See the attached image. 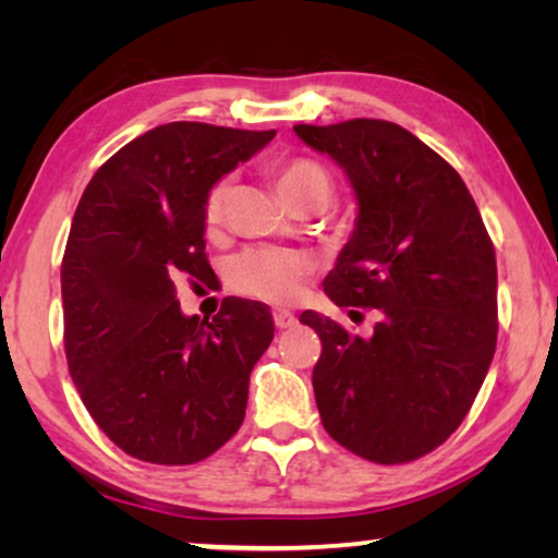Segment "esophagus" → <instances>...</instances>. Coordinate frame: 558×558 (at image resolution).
Masks as SVG:
<instances>
[{
	"label": "esophagus",
	"instance_id": "obj_1",
	"mask_svg": "<svg viewBox=\"0 0 558 558\" xmlns=\"http://www.w3.org/2000/svg\"><path fill=\"white\" fill-rule=\"evenodd\" d=\"M274 325H277L279 330H289V327L296 325V317L287 310H277V312H274Z\"/></svg>",
	"mask_w": 558,
	"mask_h": 558
}]
</instances>
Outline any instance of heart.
<instances>
[{
  "mask_svg": "<svg viewBox=\"0 0 558 558\" xmlns=\"http://www.w3.org/2000/svg\"><path fill=\"white\" fill-rule=\"evenodd\" d=\"M271 178L277 190L289 208L294 213L312 208L319 210L332 201L335 185L330 172L315 159L292 157L284 162L274 165ZM228 185L218 182L210 190L208 203H205V218L208 223H218L220 210H223V197ZM310 274V264L292 251L281 248H251L235 256L228 266V284L239 294L254 296L264 302H289L300 292L304 277Z\"/></svg>",
  "mask_w": 558,
  "mask_h": 558,
  "instance_id": "obj_1",
  "label": "heart"
}]
</instances>
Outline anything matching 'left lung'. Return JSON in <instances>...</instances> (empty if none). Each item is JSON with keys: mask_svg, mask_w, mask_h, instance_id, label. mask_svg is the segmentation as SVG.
<instances>
[{"mask_svg": "<svg viewBox=\"0 0 558 558\" xmlns=\"http://www.w3.org/2000/svg\"><path fill=\"white\" fill-rule=\"evenodd\" d=\"M294 132L345 170L357 197L325 294L350 315L378 312L368 338L312 310L300 315L323 340L312 371L319 418L363 460H418L462 424L493 363V241L454 167L403 126L350 119Z\"/></svg>", "mask_w": 558, "mask_h": 558, "instance_id": "obj_1", "label": "left lung"}]
</instances>
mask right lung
Instances as JSON below:
<instances>
[{"instance_id": "obj_1", "label": "right lung", "mask_w": 558, "mask_h": 558, "mask_svg": "<svg viewBox=\"0 0 558 558\" xmlns=\"http://www.w3.org/2000/svg\"><path fill=\"white\" fill-rule=\"evenodd\" d=\"M274 134L172 121L83 190L60 269L68 371L98 429L136 460L201 462L246 416L251 371L274 338L269 307L226 296L213 319L185 317L174 281L208 284L210 190Z\"/></svg>"}]
</instances>
